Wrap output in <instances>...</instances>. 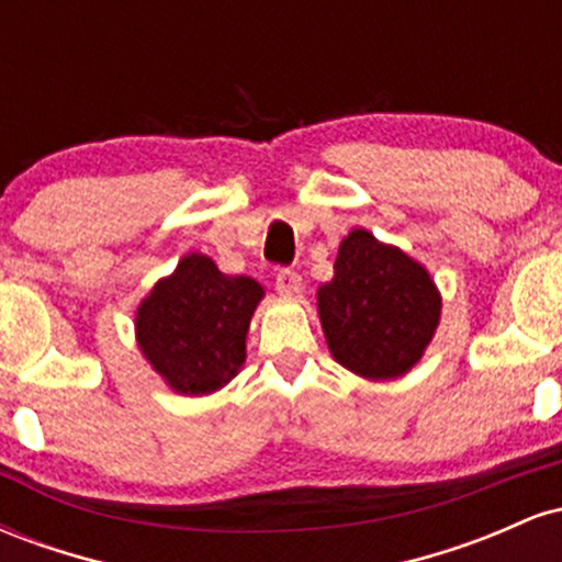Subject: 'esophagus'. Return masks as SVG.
Segmentation results:
<instances>
[{"instance_id":"1","label":"esophagus","mask_w":562,"mask_h":562,"mask_svg":"<svg viewBox=\"0 0 562 562\" xmlns=\"http://www.w3.org/2000/svg\"><path fill=\"white\" fill-rule=\"evenodd\" d=\"M274 282H277V290H280L282 295H295V293H301V274L293 272V269H288V267L277 269Z\"/></svg>"}]
</instances>
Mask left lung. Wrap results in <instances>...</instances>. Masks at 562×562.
Returning <instances> with one entry per match:
<instances>
[{"mask_svg":"<svg viewBox=\"0 0 562 562\" xmlns=\"http://www.w3.org/2000/svg\"><path fill=\"white\" fill-rule=\"evenodd\" d=\"M319 319L335 362L362 378H398L434 338L441 299L417 261L353 229L335 277L319 288Z\"/></svg>","mask_w":562,"mask_h":562,"instance_id":"8db88e82","label":"left lung"}]
</instances>
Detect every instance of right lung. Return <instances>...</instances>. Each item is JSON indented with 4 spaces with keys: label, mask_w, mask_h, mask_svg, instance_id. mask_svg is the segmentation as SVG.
<instances>
[{
    "label": "right lung",
    "mask_w": 562,
    "mask_h": 562,
    "mask_svg": "<svg viewBox=\"0 0 562 562\" xmlns=\"http://www.w3.org/2000/svg\"><path fill=\"white\" fill-rule=\"evenodd\" d=\"M263 290L227 277L209 256L190 254L160 280L137 312V340L173 391L211 393L245 362V335Z\"/></svg>",
    "instance_id": "right-lung-1"
}]
</instances>
